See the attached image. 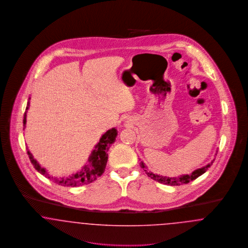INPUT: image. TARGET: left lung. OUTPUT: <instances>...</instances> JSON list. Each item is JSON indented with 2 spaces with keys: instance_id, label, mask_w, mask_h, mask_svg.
I'll list each match as a JSON object with an SVG mask.
<instances>
[{
  "instance_id": "8db88e82",
  "label": "left lung",
  "mask_w": 248,
  "mask_h": 248,
  "mask_svg": "<svg viewBox=\"0 0 248 248\" xmlns=\"http://www.w3.org/2000/svg\"><path fill=\"white\" fill-rule=\"evenodd\" d=\"M214 161H215V159L213 160L212 162H211L209 165H207L206 166H204V167H202V168H199V169L193 171V172H192L191 174H189V175H184V176H180V177H163V176H160V175H156V174H154V173L151 172V171L148 172V171L146 170V166H145V165H144L142 162L140 165H141L142 168L144 169V171L146 172V174L148 175V177L153 178L154 180H156V181H158V182H160V183L165 184V185L179 186V185H182V184H187V183H189V181H192V180L196 179L197 177L202 176V175L203 173H205L206 170L211 166V165L214 163Z\"/></svg>"
}]
</instances>
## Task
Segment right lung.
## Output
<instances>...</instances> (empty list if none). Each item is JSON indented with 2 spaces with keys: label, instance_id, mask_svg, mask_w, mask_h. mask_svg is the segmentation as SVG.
<instances>
[{
  "label": "right lung",
  "instance_id": "right-lung-1",
  "mask_svg": "<svg viewBox=\"0 0 248 248\" xmlns=\"http://www.w3.org/2000/svg\"><path fill=\"white\" fill-rule=\"evenodd\" d=\"M29 99H31V97ZM29 106H30V102H28L27 104L26 110H28ZM26 116H27V111L24 113V127L26 124ZM117 132L118 131L115 128L108 130L106 133L101 137L99 142L94 146V150L88 159L87 165H85L80 172L72 175L71 177H51L46 172V170L38 164V162L33 158L32 154H31L29 151H28V155L36 170L42 175H44L45 177L53 180V182L64 187L82 186V185L93 182L97 177H100L103 174L106 167L107 161H108V151L110 145L115 140Z\"/></svg>",
  "mask_w": 248,
  "mask_h": 248
}]
</instances>
